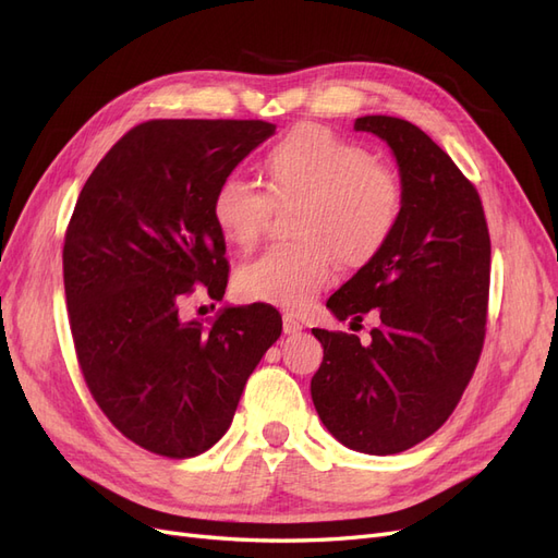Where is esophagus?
Segmentation results:
<instances>
[{
  "instance_id": "esophagus-1",
  "label": "esophagus",
  "mask_w": 558,
  "mask_h": 558,
  "mask_svg": "<svg viewBox=\"0 0 558 558\" xmlns=\"http://www.w3.org/2000/svg\"><path fill=\"white\" fill-rule=\"evenodd\" d=\"M301 329H304V325H301L294 315H284L282 317V331L284 333H299Z\"/></svg>"
}]
</instances>
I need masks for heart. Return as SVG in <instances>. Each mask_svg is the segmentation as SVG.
Returning a JSON list of instances; mask_svg holds the SVG:
<instances>
[{"mask_svg":"<svg viewBox=\"0 0 558 558\" xmlns=\"http://www.w3.org/2000/svg\"><path fill=\"white\" fill-rule=\"evenodd\" d=\"M264 185L231 172L215 186L210 213L235 250L257 245L274 208H292V243L238 268L247 301L301 311L333 280L337 259L360 268L388 247L404 215L400 174L325 125H296L268 149Z\"/></svg>","mask_w":558,"mask_h":558,"instance_id":"heart-1","label":"heart"}]
</instances>
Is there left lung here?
Here are the masks:
<instances>
[{
  "mask_svg": "<svg viewBox=\"0 0 558 558\" xmlns=\"http://www.w3.org/2000/svg\"><path fill=\"white\" fill-rule=\"evenodd\" d=\"M386 140L400 166L404 215L388 247L362 266L327 308L360 325L369 343L313 329L325 348L311 380L317 416L348 449L400 453L447 423L480 362L486 337L490 235L480 191L418 125L355 119Z\"/></svg>",
  "mask_w": 558,
  "mask_h": 558,
  "instance_id": "obj_1",
  "label": "left lung"
}]
</instances>
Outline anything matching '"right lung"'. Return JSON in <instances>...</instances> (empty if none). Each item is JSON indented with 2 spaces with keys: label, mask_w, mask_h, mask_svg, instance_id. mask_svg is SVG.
Segmentation results:
<instances>
[{
  "label": "right lung",
  "mask_w": 558,
  "mask_h": 558,
  "mask_svg": "<svg viewBox=\"0 0 558 558\" xmlns=\"http://www.w3.org/2000/svg\"><path fill=\"white\" fill-rule=\"evenodd\" d=\"M259 119H154L90 172L62 247L78 369L109 423L166 458L208 451L227 433L250 374L282 331L268 304L182 320L203 284L229 282L215 186L274 135Z\"/></svg>",
  "instance_id": "1"
}]
</instances>
